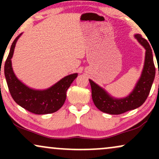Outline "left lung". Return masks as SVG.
Masks as SVG:
<instances>
[{
  "label": "left lung",
  "instance_id": "obj_1",
  "mask_svg": "<svg viewBox=\"0 0 159 159\" xmlns=\"http://www.w3.org/2000/svg\"><path fill=\"white\" fill-rule=\"evenodd\" d=\"M138 42L146 49L145 63L141 77L132 93L127 97L120 99L112 98L108 94L89 80L92 90L93 101L98 109L109 114H121L141 106L148 97L156 75V67L153 62L152 52L149 43L140 34H136Z\"/></svg>",
  "mask_w": 159,
  "mask_h": 159
}]
</instances>
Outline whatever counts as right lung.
<instances>
[{
	"label": "right lung",
	"mask_w": 159,
	"mask_h": 159,
	"mask_svg": "<svg viewBox=\"0 0 159 159\" xmlns=\"http://www.w3.org/2000/svg\"><path fill=\"white\" fill-rule=\"evenodd\" d=\"M20 36L21 34L16 38L11 45L4 65V75L11 96L18 105L34 114H47L56 112L64 104L66 91L78 74L66 76L45 90H35L26 87L16 77L11 63L16 43Z\"/></svg>",
	"instance_id": "add662e5"
}]
</instances>
